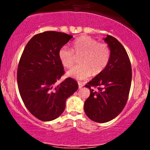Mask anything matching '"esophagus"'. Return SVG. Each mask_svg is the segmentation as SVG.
<instances>
[{
    "label": "esophagus",
    "instance_id": "esophagus-1",
    "mask_svg": "<svg viewBox=\"0 0 150 150\" xmlns=\"http://www.w3.org/2000/svg\"><path fill=\"white\" fill-rule=\"evenodd\" d=\"M82 87H83V84H82V82H78V87H79V89H81Z\"/></svg>",
    "mask_w": 150,
    "mask_h": 150
}]
</instances>
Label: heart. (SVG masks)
<instances>
[{
	"label": "heart",
	"instance_id": "1",
	"mask_svg": "<svg viewBox=\"0 0 150 150\" xmlns=\"http://www.w3.org/2000/svg\"><path fill=\"white\" fill-rule=\"evenodd\" d=\"M58 56L62 65L66 68H71L76 56H80V64L73 67L67 74L82 80L87 79L92 73L98 75L105 69L109 62L111 51L107 44L98 42L89 36H82L73 42V50L68 46L60 48Z\"/></svg>",
	"mask_w": 150,
	"mask_h": 150
}]
</instances>
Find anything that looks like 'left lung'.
I'll return each instance as SVG.
<instances>
[{
    "label": "left lung",
    "mask_w": 150,
    "mask_h": 150,
    "mask_svg": "<svg viewBox=\"0 0 150 150\" xmlns=\"http://www.w3.org/2000/svg\"><path fill=\"white\" fill-rule=\"evenodd\" d=\"M109 46L111 56L107 66L85 85L90 95L84 109L89 118L106 123L115 118L126 104L132 80V68L125 48L112 36L104 39ZM98 87L94 91L92 87Z\"/></svg>",
    "instance_id": "8db88e82"
}]
</instances>
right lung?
Instances as JSON below:
<instances>
[{
	"label": "right lung",
	"instance_id": "right-lung-1",
	"mask_svg": "<svg viewBox=\"0 0 150 150\" xmlns=\"http://www.w3.org/2000/svg\"><path fill=\"white\" fill-rule=\"evenodd\" d=\"M72 38L54 31L36 34L27 44L19 62L17 80L20 96L29 111L42 121L61 116L66 99L78 89L71 77L56 83L65 73L58 50Z\"/></svg>",
	"mask_w": 150,
	"mask_h": 150
}]
</instances>
